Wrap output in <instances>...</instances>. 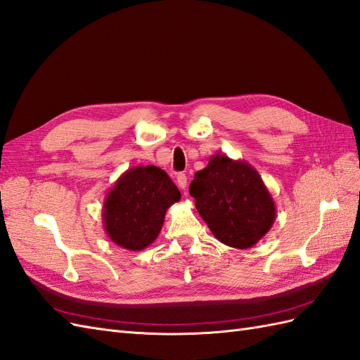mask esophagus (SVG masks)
I'll return each mask as SVG.
<instances>
[{
	"label": "esophagus",
	"instance_id": "1",
	"mask_svg": "<svg viewBox=\"0 0 360 360\" xmlns=\"http://www.w3.org/2000/svg\"><path fill=\"white\" fill-rule=\"evenodd\" d=\"M177 185L180 189H185L188 185V179H186V174H177Z\"/></svg>",
	"mask_w": 360,
	"mask_h": 360
}]
</instances>
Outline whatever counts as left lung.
I'll return each instance as SVG.
<instances>
[{
  "mask_svg": "<svg viewBox=\"0 0 360 360\" xmlns=\"http://www.w3.org/2000/svg\"><path fill=\"white\" fill-rule=\"evenodd\" d=\"M189 194L210 232L229 248H253L275 223V200L258 171L224 153L214 154L195 172Z\"/></svg>",
  "mask_w": 360,
  "mask_h": 360,
  "instance_id": "obj_1",
  "label": "left lung"
}]
</instances>
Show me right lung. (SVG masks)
Segmentation results:
<instances>
[{
	"label": "right lung",
	"instance_id": "add662e5",
	"mask_svg": "<svg viewBox=\"0 0 360 360\" xmlns=\"http://www.w3.org/2000/svg\"><path fill=\"white\" fill-rule=\"evenodd\" d=\"M181 194L163 169L139 165L114 181L103 200L102 220L108 238L131 252L146 249L159 236L168 207Z\"/></svg>",
	"mask_w": 360,
	"mask_h": 360
}]
</instances>
